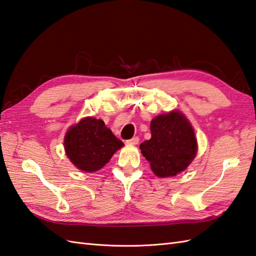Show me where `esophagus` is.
<instances>
[{
    "instance_id": "esophagus-1",
    "label": "esophagus",
    "mask_w": 256,
    "mask_h": 256,
    "mask_svg": "<svg viewBox=\"0 0 256 256\" xmlns=\"http://www.w3.org/2000/svg\"><path fill=\"white\" fill-rule=\"evenodd\" d=\"M138 142H140V138H138V136H136V138H133L126 140V144H128V145H138Z\"/></svg>"
}]
</instances>
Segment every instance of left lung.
Masks as SVG:
<instances>
[{
  "label": "left lung",
  "instance_id": "1",
  "mask_svg": "<svg viewBox=\"0 0 256 256\" xmlns=\"http://www.w3.org/2000/svg\"><path fill=\"white\" fill-rule=\"evenodd\" d=\"M152 138L140 145L142 156L160 178L174 176L186 170L198 152L194 130L182 112L171 111L150 122Z\"/></svg>",
  "mask_w": 256,
  "mask_h": 256
}]
</instances>
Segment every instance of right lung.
<instances>
[{
  "instance_id": "add662e5",
  "label": "right lung",
  "mask_w": 256,
  "mask_h": 256,
  "mask_svg": "<svg viewBox=\"0 0 256 256\" xmlns=\"http://www.w3.org/2000/svg\"><path fill=\"white\" fill-rule=\"evenodd\" d=\"M123 145L102 120L92 116L70 126L64 138L66 156L76 168L85 172L102 168Z\"/></svg>"
}]
</instances>
